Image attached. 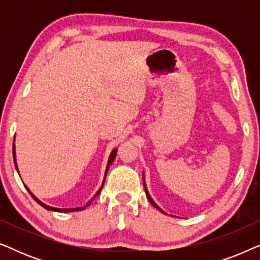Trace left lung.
<instances>
[{
    "mask_svg": "<svg viewBox=\"0 0 260 260\" xmlns=\"http://www.w3.org/2000/svg\"><path fill=\"white\" fill-rule=\"evenodd\" d=\"M143 184H144V190H145V194H147V198L149 199V201H150V202H151V205H152V206H154V207H156V208H157V209H158V211H161L162 213H165V212H163V211H162V209H161V208H159V207H158V206H157V205H156V204H155V202H154V200H152V199H151V197H150V195H149V193H148V190H147V187H145V183H143Z\"/></svg>",
    "mask_w": 260,
    "mask_h": 260,
    "instance_id": "left-lung-1",
    "label": "left lung"
}]
</instances>
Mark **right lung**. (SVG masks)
<instances>
[{"label": "right lung", "instance_id": "add662e5", "mask_svg": "<svg viewBox=\"0 0 260 260\" xmlns=\"http://www.w3.org/2000/svg\"><path fill=\"white\" fill-rule=\"evenodd\" d=\"M116 154H117V149H115V150H113L112 152H111V155H110V157H109V162H108V166H106V172H105V177H106V174H108V169H109V167H110V165H111V163L113 162V159H115V157H116ZM13 157H14V163H15V168H16V170H17V166H16V158H15V145H14V143H13ZM17 173H19V170H17ZM105 177H104V181H103V184H102V187L99 188V190L97 191V194H95V197H98V194L101 193V190H102V188H103V186H104V182H105ZM27 188V187H26ZM27 190L29 191V194L31 195V198L34 199L35 201L38 202L39 205L40 206H42V207L44 208H46V209H49V211H55V212H76V211H81V209H84V208H86V206H85V207H80V208H67V209H63V208H55V207H51V206H47L46 204H44V202H41L40 200H39V199L37 198V197H34L33 195V193H30V190L28 189L27 188ZM92 200H93V199H92ZM91 200V201H92ZM91 201H88V204L87 205H90L91 204Z\"/></svg>", "mask_w": 260, "mask_h": 260}]
</instances>
